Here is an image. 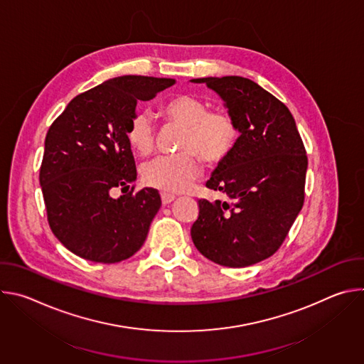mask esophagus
<instances>
[{
	"label": "esophagus",
	"instance_id": "1",
	"mask_svg": "<svg viewBox=\"0 0 364 364\" xmlns=\"http://www.w3.org/2000/svg\"><path fill=\"white\" fill-rule=\"evenodd\" d=\"M176 200V196L174 194H170V193H161V201L163 204H170L171 201Z\"/></svg>",
	"mask_w": 364,
	"mask_h": 364
}]
</instances>
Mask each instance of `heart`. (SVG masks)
Returning a JSON list of instances; mask_svg holds the SVG:
<instances>
[{
  "mask_svg": "<svg viewBox=\"0 0 364 364\" xmlns=\"http://www.w3.org/2000/svg\"><path fill=\"white\" fill-rule=\"evenodd\" d=\"M160 114L184 127L178 142L181 152L160 155L141 167V178L148 187L164 193H181L200 174L195 153L205 164L215 166L225 161L237 144L239 128L233 117L223 109L209 111L207 103L194 95L170 96L160 105ZM127 139L139 155L152 151L155 129L146 114L136 112L132 117Z\"/></svg>",
  "mask_w": 364,
  "mask_h": 364,
  "instance_id": "heart-1",
  "label": "heart"
}]
</instances>
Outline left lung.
<instances>
[{
	"label": "left lung",
	"instance_id": "8db88e82",
	"mask_svg": "<svg viewBox=\"0 0 364 364\" xmlns=\"http://www.w3.org/2000/svg\"><path fill=\"white\" fill-rule=\"evenodd\" d=\"M190 82L205 83L220 96L240 134L205 183L226 198L198 200L193 243L222 267L257 264L279 249L302 209L308 166L302 139L289 109L253 80L225 76Z\"/></svg>",
	"mask_w": 364,
	"mask_h": 364
}]
</instances>
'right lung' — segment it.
Segmentation results:
<instances>
[{
    "instance_id": "add662e5",
    "label": "right lung",
    "mask_w": 364,
    "mask_h": 364,
    "mask_svg": "<svg viewBox=\"0 0 364 364\" xmlns=\"http://www.w3.org/2000/svg\"><path fill=\"white\" fill-rule=\"evenodd\" d=\"M176 79L119 76L73 97L44 141L40 186L51 232L72 253L99 264L125 261L144 245L161 205L157 190L136 180L127 139L139 100ZM121 188L124 194L114 198Z\"/></svg>"
}]
</instances>
